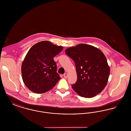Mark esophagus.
I'll use <instances>...</instances> for the list:
<instances>
[{"mask_svg": "<svg viewBox=\"0 0 131 131\" xmlns=\"http://www.w3.org/2000/svg\"><path fill=\"white\" fill-rule=\"evenodd\" d=\"M64 77L65 78H67L68 77V74H67V73H65V74H64Z\"/></svg>", "mask_w": 131, "mask_h": 131, "instance_id": "34e87169", "label": "esophagus"}]
</instances>
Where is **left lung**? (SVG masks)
I'll list each match as a JSON object with an SVG mask.
<instances>
[{"label": "left lung", "instance_id": "1", "mask_svg": "<svg viewBox=\"0 0 131 131\" xmlns=\"http://www.w3.org/2000/svg\"><path fill=\"white\" fill-rule=\"evenodd\" d=\"M75 62L77 81L72 87L80 96L92 98L106 87L110 68L106 56L99 49L87 44H79L65 50Z\"/></svg>", "mask_w": 131, "mask_h": 131}]
</instances>
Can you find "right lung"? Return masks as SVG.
I'll use <instances>...</instances> for the list:
<instances>
[{
    "label": "right lung",
    "instance_id": "add662e5",
    "mask_svg": "<svg viewBox=\"0 0 131 131\" xmlns=\"http://www.w3.org/2000/svg\"><path fill=\"white\" fill-rule=\"evenodd\" d=\"M48 41L38 42L27 52L21 65L23 80L33 92L44 93L56 85L60 79L56 72L53 57L63 50Z\"/></svg>",
    "mask_w": 131,
    "mask_h": 131
}]
</instances>
